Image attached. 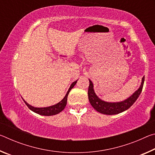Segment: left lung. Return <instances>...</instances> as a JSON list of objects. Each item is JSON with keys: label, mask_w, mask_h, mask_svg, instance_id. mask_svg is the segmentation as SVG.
<instances>
[{"label": "left lung", "mask_w": 155, "mask_h": 155, "mask_svg": "<svg viewBox=\"0 0 155 155\" xmlns=\"http://www.w3.org/2000/svg\"><path fill=\"white\" fill-rule=\"evenodd\" d=\"M89 81H90V85H89L88 88V98L91 105L94 107V109H96L97 111L101 113V114L105 115H115L120 114V113L129 109L137 101L141 91H142L144 83V77L141 79L140 87L132 95L122 101L112 102V103L111 102L104 101L100 98L94 91L93 83L91 82L90 79H89Z\"/></svg>", "instance_id": "left-lung-1"}]
</instances>
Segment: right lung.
<instances>
[{
    "label": "right lung",
    "mask_w": 155,
    "mask_h": 155,
    "mask_svg": "<svg viewBox=\"0 0 155 155\" xmlns=\"http://www.w3.org/2000/svg\"><path fill=\"white\" fill-rule=\"evenodd\" d=\"M77 81L78 80L74 81V82H73L71 85H70L69 90H68L66 94H65V96H64V98H63L61 101L59 102L58 103L53 104V105L46 107H35L31 106V104L27 103L24 99L22 98L23 99V101H24L25 103L27 104V106L28 107V109L31 110L32 111L36 113V114H40L41 115H45V116H50V115H54L58 114L60 112H61L64 109L65 106H66L68 94H69L70 90L74 87V86L76 85Z\"/></svg>",
    "instance_id": "right-lung-1"
}]
</instances>
